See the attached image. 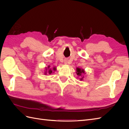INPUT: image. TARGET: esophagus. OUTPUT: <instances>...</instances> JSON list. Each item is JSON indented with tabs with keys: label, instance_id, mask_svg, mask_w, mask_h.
<instances>
[{
	"label": "esophagus",
	"instance_id": "esophagus-1",
	"mask_svg": "<svg viewBox=\"0 0 129 129\" xmlns=\"http://www.w3.org/2000/svg\"><path fill=\"white\" fill-rule=\"evenodd\" d=\"M68 60H67V59L64 60V63H68Z\"/></svg>",
	"mask_w": 129,
	"mask_h": 129
}]
</instances>
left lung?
<instances>
[{
  "label": "left lung",
  "instance_id": "8db88e82",
  "mask_svg": "<svg viewBox=\"0 0 129 129\" xmlns=\"http://www.w3.org/2000/svg\"><path fill=\"white\" fill-rule=\"evenodd\" d=\"M76 74L77 75L79 76H82L83 74H85L84 71L83 69L80 68H76ZM83 76L82 77V78H80V80H83Z\"/></svg>",
  "mask_w": 129,
  "mask_h": 129
}]
</instances>
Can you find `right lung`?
Listing matches in <instances>:
<instances>
[{
    "label": "right lung",
    "mask_w": 129,
    "mask_h": 129,
    "mask_svg": "<svg viewBox=\"0 0 129 129\" xmlns=\"http://www.w3.org/2000/svg\"><path fill=\"white\" fill-rule=\"evenodd\" d=\"M49 67H50V66H48V73L49 74H50L51 73H52V72H53V71H56V68L55 67H54L53 68V71H52V69H49ZM47 68H46V72H45V74H46V73H47Z\"/></svg>",
    "instance_id": "add662e5"
}]
</instances>
